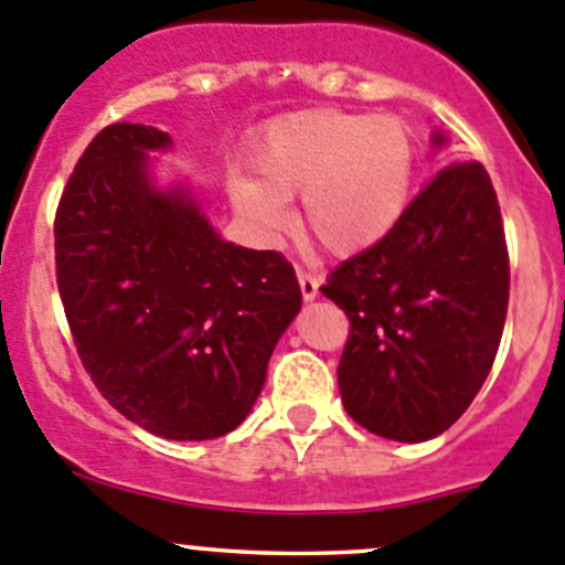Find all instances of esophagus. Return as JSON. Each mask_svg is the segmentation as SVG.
I'll return each instance as SVG.
<instances>
[{
  "instance_id": "obj_1",
  "label": "esophagus",
  "mask_w": 565,
  "mask_h": 565,
  "mask_svg": "<svg viewBox=\"0 0 565 565\" xmlns=\"http://www.w3.org/2000/svg\"><path fill=\"white\" fill-rule=\"evenodd\" d=\"M298 284H300V295L303 300H315L317 298V289H320V278L311 276L309 270L298 267Z\"/></svg>"
}]
</instances>
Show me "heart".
Segmentation results:
<instances>
[{
  "mask_svg": "<svg viewBox=\"0 0 565 565\" xmlns=\"http://www.w3.org/2000/svg\"><path fill=\"white\" fill-rule=\"evenodd\" d=\"M416 146L388 115L306 109L278 118L250 151L254 179L234 177V212L259 234L284 232L300 195V228L331 256H355L392 234L414 184Z\"/></svg>",
  "mask_w": 565,
  "mask_h": 565,
  "instance_id": "heart-1",
  "label": "heart"
}]
</instances>
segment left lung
Returning <instances> with one entry per match:
<instances>
[{
    "label": "left lung",
    "mask_w": 565,
    "mask_h": 565,
    "mask_svg": "<svg viewBox=\"0 0 565 565\" xmlns=\"http://www.w3.org/2000/svg\"><path fill=\"white\" fill-rule=\"evenodd\" d=\"M320 292L350 320L337 370L344 411L383 439L445 434L491 372L508 315L505 228L486 168H441L392 234Z\"/></svg>",
    "instance_id": "1"
}]
</instances>
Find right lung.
Here are the masks:
<instances>
[{"mask_svg":"<svg viewBox=\"0 0 565 565\" xmlns=\"http://www.w3.org/2000/svg\"><path fill=\"white\" fill-rule=\"evenodd\" d=\"M168 131L109 124L54 215L57 289L76 353L113 408L177 441L226 436L254 408L300 309L278 250L226 243L184 190H157Z\"/></svg>","mask_w":565,"mask_h":565,"instance_id":"obj_1","label":"right lung"}]
</instances>
